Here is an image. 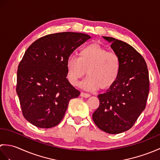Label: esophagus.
<instances>
[{
	"label": "esophagus",
	"instance_id": "obj_1",
	"mask_svg": "<svg viewBox=\"0 0 160 160\" xmlns=\"http://www.w3.org/2000/svg\"><path fill=\"white\" fill-rule=\"evenodd\" d=\"M80 96H82V97H83V98H89V97H90L91 95H90V94H89V93H87L81 92V93H80Z\"/></svg>",
	"mask_w": 160,
	"mask_h": 160
}]
</instances>
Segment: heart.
I'll list each match as a JSON object with an SVG mask.
<instances>
[{
	"instance_id": "heart-1",
	"label": "heart",
	"mask_w": 160,
	"mask_h": 160,
	"mask_svg": "<svg viewBox=\"0 0 160 160\" xmlns=\"http://www.w3.org/2000/svg\"><path fill=\"white\" fill-rule=\"evenodd\" d=\"M120 58L117 53L107 49L99 43L83 47L79 58L70 56L67 60V79L78 85L87 71V78L82 87L90 91L107 90L114 85L120 72Z\"/></svg>"
}]
</instances>
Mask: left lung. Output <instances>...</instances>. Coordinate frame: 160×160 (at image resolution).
I'll return each mask as SVG.
<instances>
[{
    "label": "left lung",
    "instance_id": "left-lung-1",
    "mask_svg": "<svg viewBox=\"0 0 160 160\" xmlns=\"http://www.w3.org/2000/svg\"><path fill=\"white\" fill-rule=\"evenodd\" d=\"M103 38L120 58L116 82L106 93L98 95L100 105L92 118L97 127L108 133L130 129L144 110L149 93L147 63L141 54L127 42L112 37Z\"/></svg>",
    "mask_w": 160,
    "mask_h": 160
}]
</instances>
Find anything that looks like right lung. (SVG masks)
<instances>
[{"instance_id":"obj_1","label":"right lung","mask_w":160,"mask_h":160,"mask_svg":"<svg viewBox=\"0 0 160 160\" xmlns=\"http://www.w3.org/2000/svg\"><path fill=\"white\" fill-rule=\"evenodd\" d=\"M91 38L85 33L60 32L36 40L24 54L17 71L16 92L24 118L49 128L62 120L71 99L80 92L67 79V60Z\"/></svg>"}]
</instances>
